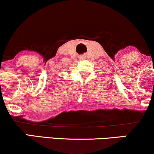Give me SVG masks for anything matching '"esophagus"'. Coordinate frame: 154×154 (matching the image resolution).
<instances>
[{
  "instance_id": "34e87169",
  "label": "esophagus",
  "mask_w": 154,
  "mask_h": 154,
  "mask_svg": "<svg viewBox=\"0 0 154 154\" xmlns=\"http://www.w3.org/2000/svg\"><path fill=\"white\" fill-rule=\"evenodd\" d=\"M79 59H85L86 58H85V56H81L80 57H79Z\"/></svg>"
}]
</instances>
